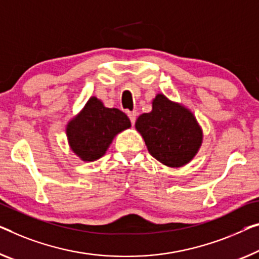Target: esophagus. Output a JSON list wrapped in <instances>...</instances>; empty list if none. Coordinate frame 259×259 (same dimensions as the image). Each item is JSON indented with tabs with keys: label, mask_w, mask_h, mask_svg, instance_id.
<instances>
[{
	"label": "esophagus",
	"mask_w": 259,
	"mask_h": 259,
	"mask_svg": "<svg viewBox=\"0 0 259 259\" xmlns=\"http://www.w3.org/2000/svg\"><path fill=\"white\" fill-rule=\"evenodd\" d=\"M128 116L130 118V122L131 124H135V122H136V111H128Z\"/></svg>",
	"instance_id": "esophagus-1"
}]
</instances>
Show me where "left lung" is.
<instances>
[{
	"label": "left lung",
	"mask_w": 259,
	"mask_h": 259,
	"mask_svg": "<svg viewBox=\"0 0 259 259\" xmlns=\"http://www.w3.org/2000/svg\"><path fill=\"white\" fill-rule=\"evenodd\" d=\"M150 154L169 167L187 164L201 145L202 133L190 110L158 94L151 113L136 121Z\"/></svg>",
	"instance_id": "8db88e82"
}]
</instances>
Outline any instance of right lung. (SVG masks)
Masks as SVG:
<instances>
[{
    "instance_id": "add662e5",
    "label": "right lung",
    "mask_w": 259,
    "mask_h": 259,
    "mask_svg": "<svg viewBox=\"0 0 259 259\" xmlns=\"http://www.w3.org/2000/svg\"><path fill=\"white\" fill-rule=\"evenodd\" d=\"M128 116L116 108H106L91 98L82 111L67 125L69 145L82 160L93 161L106 153L114 136L130 128Z\"/></svg>"
}]
</instances>
